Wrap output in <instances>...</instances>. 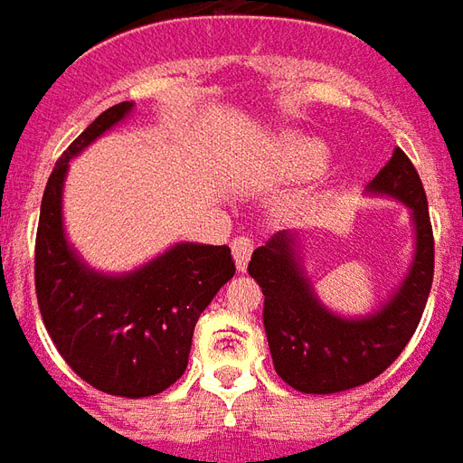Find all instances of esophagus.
Instances as JSON below:
<instances>
[{
  "label": "esophagus",
  "instance_id": "34e87169",
  "mask_svg": "<svg viewBox=\"0 0 463 463\" xmlns=\"http://www.w3.org/2000/svg\"><path fill=\"white\" fill-rule=\"evenodd\" d=\"M251 251H254V241L249 237H237L232 241V254H234V261H237L239 271H247Z\"/></svg>",
  "mask_w": 463,
  "mask_h": 463
}]
</instances>
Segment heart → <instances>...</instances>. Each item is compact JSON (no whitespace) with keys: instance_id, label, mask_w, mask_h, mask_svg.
<instances>
[{"instance_id":"obj_1","label":"heart","mask_w":463,"mask_h":463,"mask_svg":"<svg viewBox=\"0 0 463 463\" xmlns=\"http://www.w3.org/2000/svg\"><path fill=\"white\" fill-rule=\"evenodd\" d=\"M287 164L301 176H319L329 164V152L314 139H294L287 144Z\"/></svg>"}]
</instances>
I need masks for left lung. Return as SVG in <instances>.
<instances>
[{"label":"left lung","mask_w":463,"mask_h":463,"mask_svg":"<svg viewBox=\"0 0 463 463\" xmlns=\"http://www.w3.org/2000/svg\"><path fill=\"white\" fill-rule=\"evenodd\" d=\"M366 194L409 206L414 259L382 307L364 317H339L314 294L297 254V234L277 232L254 249L249 274L264 294V331L277 373L304 394H336L376 379L404 352L424 314L434 279V234L424 186L399 146Z\"/></svg>","instance_id":"8db88e82"}]
</instances>
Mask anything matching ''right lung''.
Returning <instances> with one entry per match:
<instances>
[{
  "label": "right lung",
  "instance_id": "right-lung-1",
  "mask_svg": "<svg viewBox=\"0 0 463 463\" xmlns=\"http://www.w3.org/2000/svg\"><path fill=\"white\" fill-rule=\"evenodd\" d=\"M132 109L121 101L101 111L54 164L39 212L34 284L44 326L74 373L104 394L142 399L184 373L196 321L237 269L229 247L182 241L134 271L104 274L67 241L69 162Z\"/></svg>",
  "mask_w": 463,
  "mask_h": 463
}]
</instances>
